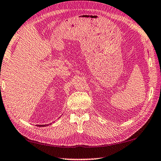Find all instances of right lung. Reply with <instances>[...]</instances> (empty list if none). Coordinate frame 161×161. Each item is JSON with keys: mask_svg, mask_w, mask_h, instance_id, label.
I'll use <instances>...</instances> for the list:
<instances>
[{"mask_svg": "<svg viewBox=\"0 0 161 161\" xmlns=\"http://www.w3.org/2000/svg\"><path fill=\"white\" fill-rule=\"evenodd\" d=\"M37 126H40V127H44V126H47V125H49V124H45V125H37Z\"/></svg>", "mask_w": 161, "mask_h": 161, "instance_id": "add662e5", "label": "right lung"}]
</instances>
